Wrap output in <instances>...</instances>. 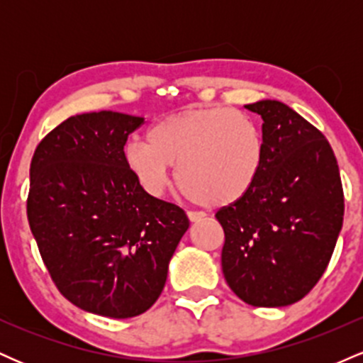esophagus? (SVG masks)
I'll list each match as a JSON object with an SVG mask.
<instances>
[{
	"mask_svg": "<svg viewBox=\"0 0 363 363\" xmlns=\"http://www.w3.org/2000/svg\"><path fill=\"white\" fill-rule=\"evenodd\" d=\"M187 218H189V222H199V220L205 218V213L203 211H187Z\"/></svg>",
	"mask_w": 363,
	"mask_h": 363,
	"instance_id": "34e87169",
	"label": "esophagus"
}]
</instances>
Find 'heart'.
I'll return each instance as SVG.
<instances>
[{
	"label": "heart",
	"mask_w": 363,
	"mask_h": 363,
	"mask_svg": "<svg viewBox=\"0 0 363 363\" xmlns=\"http://www.w3.org/2000/svg\"><path fill=\"white\" fill-rule=\"evenodd\" d=\"M148 143L131 141L124 162L145 193L160 198L177 165V182L208 206H227L251 191L264 160L261 129L230 107H196L157 121Z\"/></svg>",
	"instance_id": "b5f03b06"
}]
</instances>
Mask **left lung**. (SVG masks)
<instances>
[{"mask_svg":"<svg viewBox=\"0 0 363 363\" xmlns=\"http://www.w3.org/2000/svg\"><path fill=\"white\" fill-rule=\"evenodd\" d=\"M245 109L262 118L264 160L251 191L215 215L223 277L249 306L285 307L326 272L343 225V186L331 145L309 121L278 101Z\"/></svg>","mask_w":363,"mask_h":363,"instance_id":"8db88e82","label":"left lung"}]
</instances>
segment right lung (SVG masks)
Segmentation results:
<instances>
[{"label": "right lung", "instance_id": "1", "mask_svg": "<svg viewBox=\"0 0 363 363\" xmlns=\"http://www.w3.org/2000/svg\"><path fill=\"white\" fill-rule=\"evenodd\" d=\"M143 118L101 111L62 121L30 162L27 216L54 285L80 309L126 319L164 290L189 228L182 208L153 198L124 162Z\"/></svg>", "mask_w": 363, "mask_h": 363}]
</instances>
